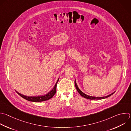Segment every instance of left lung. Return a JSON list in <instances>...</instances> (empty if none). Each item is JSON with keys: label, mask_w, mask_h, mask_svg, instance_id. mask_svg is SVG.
I'll list each match as a JSON object with an SVG mask.
<instances>
[{"label": "left lung", "mask_w": 131, "mask_h": 131, "mask_svg": "<svg viewBox=\"0 0 131 131\" xmlns=\"http://www.w3.org/2000/svg\"><path fill=\"white\" fill-rule=\"evenodd\" d=\"M74 84H75V88H76V89L77 90V91L78 92V93L81 95V96H82L83 97L86 98V99H90V100H101V99H105V98H106L110 96H111V95H112L114 93H113L112 94L109 95H107L106 96H105V97H94V96H89L88 95L85 94V93H84L83 92H82L79 88V87L76 83V81H75V79L74 80Z\"/></svg>", "instance_id": "left-lung-1"}]
</instances>
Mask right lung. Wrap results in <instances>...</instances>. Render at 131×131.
I'll use <instances>...</instances> for the list:
<instances>
[{
    "label": "right lung",
    "instance_id": "add662e5",
    "mask_svg": "<svg viewBox=\"0 0 131 131\" xmlns=\"http://www.w3.org/2000/svg\"><path fill=\"white\" fill-rule=\"evenodd\" d=\"M59 80V78L58 80L57 83H56L54 88L52 90H51L49 92H48L47 94L44 95H42V96H24L23 95L21 94H20V93H18V94L22 98H23L24 99L29 101H31V102H41V101H46V100H48L52 98L53 96L55 95V94L56 93V90H57V85L58 83V82Z\"/></svg>",
    "mask_w": 131,
    "mask_h": 131
}]
</instances>
